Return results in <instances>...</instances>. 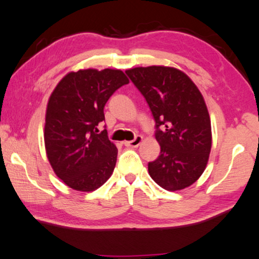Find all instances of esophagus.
<instances>
[{
  "instance_id": "esophagus-1",
  "label": "esophagus",
  "mask_w": 259,
  "mask_h": 259,
  "mask_svg": "<svg viewBox=\"0 0 259 259\" xmlns=\"http://www.w3.org/2000/svg\"><path fill=\"white\" fill-rule=\"evenodd\" d=\"M143 142V136H141V135H138V136H136V138L134 139V141H125L123 144H124L125 146L128 147H138L139 145H141V143Z\"/></svg>"
}]
</instances>
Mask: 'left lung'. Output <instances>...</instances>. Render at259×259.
I'll return each mask as SVG.
<instances>
[{
  "mask_svg": "<svg viewBox=\"0 0 259 259\" xmlns=\"http://www.w3.org/2000/svg\"><path fill=\"white\" fill-rule=\"evenodd\" d=\"M125 73L144 96L157 126L160 155L149 162L150 176L168 191L190 187L204 173L212 146L204 97L187 73L173 67H137Z\"/></svg>",
  "mask_w": 259,
  "mask_h": 259,
  "instance_id": "left-lung-1",
  "label": "left lung"
}]
</instances>
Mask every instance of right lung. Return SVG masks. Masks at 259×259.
Returning <instances> with one entry per match:
<instances>
[{"mask_svg":"<svg viewBox=\"0 0 259 259\" xmlns=\"http://www.w3.org/2000/svg\"><path fill=\"white\" fill-rule=\"evenodd\" d=\"M128 83L120 69H80L68 72L49 97L45 149L54 173L73 190L94 191L112 176L117 149L97 125L110 96Z\"/></svg>","mask_w":259,"mask_h":259,"instance_id":"obj_1","label":"right lung"}]
</instances>
